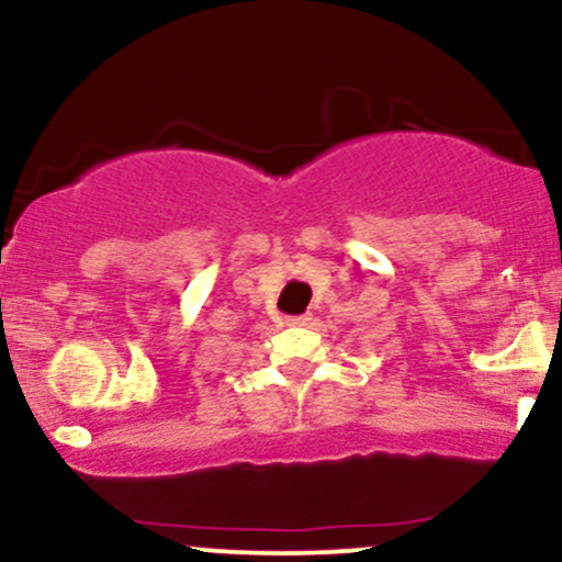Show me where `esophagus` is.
I'll return each mask as SVG.
<instances>
[{
  "label": "esophagus",
  "mask_w": 562,
  "mask_h": 562,
  "mask_svg": "<svg viewBox=\"0 0 562 562\" xmlns=\"http://www.w3.org/2000/svg\"><path fill=\"white\" fill-rule=\"evenodd\" d=\"M285 325L288 327H306V325H312V314H299V317H288Z\"/></svg>",
  "instance_id": "1"
}]
</instances>
